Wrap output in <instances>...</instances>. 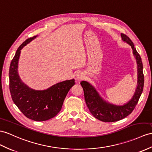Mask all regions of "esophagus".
Returning <instances> with one entry per match:
<instances>
[{"mask_svg": "<svg viewBox=\"0 0 152 152\" xmlns=\"http://www.w3.org/2000/svg\"><path fill=\"white\" fill-rule=\"evenodd\" d=\"M84 77V73L83 72H78L76 75V78H77V79H78V80H80V79H83Z\"/></svg>", "mask_w": 152, "mask_h": 152, "instance_id": "esophagus-1", "label": "esophagus"}]
</instances>
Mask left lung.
Listing matches in <instances>:
<instances>
[{"mask_svg":"<svg viewBox=\"0 0 152 152\" xmlns=\"http://www.w3.org/2000/svg\"><path fill=\"white\" fill-rule=\"evenodd\" d=\"M121 35L122 40L131 46L137 68V84L132 99L123 105L114 104L103 99L96 88L88 81L80 82L89 110L95 118L103 122H115L127 117L135 108L143 90L144 80L141 58L128 37L123 33H121Z\"/></svg>","mask_w":152,"mask_h":152,"instance_id":"left-lung-1","label":"left lung"}]
</instances>
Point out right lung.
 Here are the masks:
<instances>
[{
	"label": "right lung",
	"instance_id": "obj_1",
	"mask_svg": "<svg viewBox=\"0 0 152 152\" xmlns=\"http://www.w3.org/2000/svg\"><path fill=\"white\" fill-rule=\"evenodd\" d=\"M37 37L28 39L22 44L11 62L10 90L13 102L26 117L35 121H44L54 117L60 112L66 95L75 83L73 79L66 80L46 90H36L22 81L18 73L20 50Z\"/></svg>",
	"mask_w": 152,
	"mask_h": 152
}]
</instances>
